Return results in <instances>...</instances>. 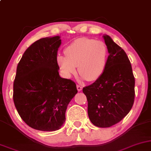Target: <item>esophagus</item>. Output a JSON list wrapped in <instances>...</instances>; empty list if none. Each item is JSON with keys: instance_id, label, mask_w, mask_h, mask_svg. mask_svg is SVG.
Segmentation results:
<instances>
[{"instance_id": "esophagus-1", "label": "esophagus", "mask_w": 151, "mask_h": 151, "mask_svg": "<svg viewBox=\"0 0 151 151\" xmlns=\"http://www.w3.org/2000/svg\"><path fill=\"white\" fill-rule=\"evenodd\" d=\"M77 88L78 91H81L83 88H82V86L81 85H79V84H78V85H77Z\"/></svg>"}]
</instances>
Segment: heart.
<instances>
[{
  "mask_svg": "<svg viewBox=\"0 0 151 151\" xmlns=\"http://www.w3.org/2000/svg\"><path fill=\"white\" fill-rule=\"evenodd\" d=\"M65 57L58 56L60 69L66 77L78 72L88 81H95L105 70L108 50L101 41L89 38H80L69 44L64 50Z\"/></svg>",
  "mask_w": 151,
  "mask_h": 151,
  "instance_id": "obj_1",
  "label": "heart"
}]
</instances>
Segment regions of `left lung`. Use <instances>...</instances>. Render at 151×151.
I'll list each match as a JSON object with an SVG mask.
<instances>
[{
    "label": "left lung",
    "mask_w": 151,
    "mask_h": 151,
    "mask_svg": "<svg viewBox=\"0 0 151 151\" xmlns=\"http://www.w3.org/2000/svg\"><path fill=\"white\" fill-rule=\"evenodd\" d=\"M109 56L101 77L83 88L88 114L94 126L107 128L119 123L131 110L134 99V77L124 50L104 36Z\"/></svg>",
    "instance_id": "left-lung-1"
}]
</instances>
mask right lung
I'll list each match as a JSON object with an SVG mask.
<instances>
[{
	"label": "right lung",
	"instance_id": "1",
	"mask_svg": "<svg viewBox=\"0 0 151 151\" xmlns=\"http://www.w3.org/2000/svg\"><path fill=\"white\" fill-rule=\"evenodd\" d=\"M60 37L43 38L28 47L17 68L13 100L18 113L32 128L59 130L67 106L77 93L76 83L59 76L57 51Z\"/></svg>",
	"mask_w": 151,
	"mask_h": 151
}]
</instances>
